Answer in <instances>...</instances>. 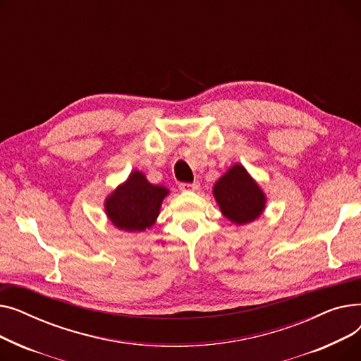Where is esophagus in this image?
I'll use <instances>...</instances> for the list:
<instances>
[{"label": "esophagus", "mask_w": 361, "mask_h": 361, "mask_svg": "<svg viewBox=\"0 0 361 361\" xmlns=\"http://www.w3.org/2000/svg\"><path fill=\"white\" fill-rule=\"evenodd\" d=\"M180 190L183 192H190V190H199L200 187V183L199 181H195V183H180Z\"/></svg>", "instance_id": "esophagus-1"}]
</instances>
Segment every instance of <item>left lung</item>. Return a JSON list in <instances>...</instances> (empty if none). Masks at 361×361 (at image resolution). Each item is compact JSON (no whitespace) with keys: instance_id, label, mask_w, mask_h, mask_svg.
Returning <instances> with one entry per match:
<instances>
[{"instance_id":"8db88e82","label":"left lung","mask_w":361,"mask_h":361,"mask_svg":"<svg viewBox=\"0 0 361 361\" xmlns=\"http://www.w3.org/2000/svg\"><path fill=\"white\" fill-rule=\"evenodd\" d=\"M222 214L235 224L255 221L264 207V195L241 165H234L214 187Z\"/></svg>"}]
</instances>
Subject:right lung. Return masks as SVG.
I'll return each instance as SVG.
<instances>
[{"mask_svg":"<svg viewBox=\"0 0 361 361\" xmlns=\"http://www.w3.org/2000/svg\"><path fill=\"white\" fill-rule=\"evenodd\" d=\"M166 195L165 187L150 184L142 173L135 171L108 197L105 203L106 215L120 230L143 231L155 222Z\"/></svg>","mask_w":361,"mask_h":361,"instance_id":"add662e5","label":"right lung"}]
</instances>
